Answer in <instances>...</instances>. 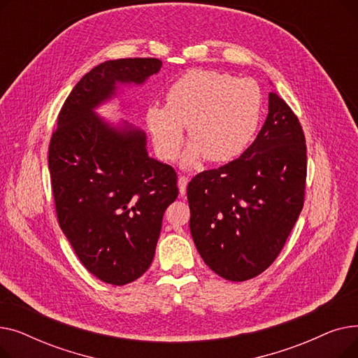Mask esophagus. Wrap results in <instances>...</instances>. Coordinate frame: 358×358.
<instances>
[{
    "instance_id": "1",
    "label": "esophagus",
    "mask_w": 358,
    "mask_h": 358,
    "mask_svg": "<svg viewBox=\"0 0 358 358\" xmlns=\"http://www.w3.org/2000/svg\"><path fill=\"white\" fill-rule=\"evenodd\" d=\"M187 182H189V178H187V177L181 176V177L178 178V189H180V194H181V196H184L185 192H187Z\"/></svg>"
}]
</instances>
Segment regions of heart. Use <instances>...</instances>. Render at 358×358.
Segmentation results:
<instances>
[{
	"instance_id": "heart-1",
	"label": "heart",
	"mask_w": 358,
	"mask_h": 358,
	"mask_svg": "<svg viewBox=\"0 0 358 358\" xmlns=\"http://www.w3.org/2000/svg\"><path fill=\"white\" fill-rule=\"evenodd\" d=\"M166 106L150 104L146 124L159 155L173 161L189 126L190 146L182 166L193 168L201 157L227 162L239 157L257 135L264 96L257 81L227 72L190 69L168 87Z\"/></svg>"
}]
</instances>
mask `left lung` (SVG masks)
I'll return each mask as SVG.
<instances>
[{
	"label": "left lung",
	"mask_w": 358,
	"mask_h": 358,
	"mask_svg": "<svg viewBox=\"0 0 358 358\" xmlns=\"http://www.w3.org/2000/svg\"><path fill=\"white\" fill-rule=\"evenodd\" d=\"M306 162L299 119L270 92L267 119L245 152L187 187L192 236L212 271L245 281L273 264L303 208Z\"/></svg>",
	"instance_id": "8db88e82"
}]
</instances>
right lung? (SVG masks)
<instances>
[{
    "label": "right lung",
    "mask_w": 358,
    "mask_h": 358,
    "mask_svg": "<svg viewBox=\"0 0 358 358\" xmlns=\"http://www.w3.org/2000/svg\"><path fill=\"white\" fill-rule=\"evenodd\" d=\"M161 66L155 58H129L92 68L69 92L50 138L59 227L83 266L113 286L149 268L178 187L174 168L148 155L143 130L108 123L96 108L116 97L119 85H142Z\"/></svg>",
    "instance_id": "right-lung-1"
}]
</instances>
